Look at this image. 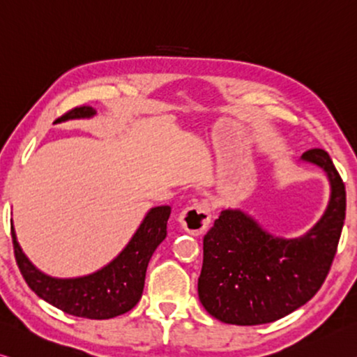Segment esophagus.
Instances as JSON below:
<instances>
[{"label":"esophagus","mask_w":357,"mask_h":357,"mask_svg":"<svg viewBox=\"0 0 357 357\" xmlns=\"http://www.w3.org/2000/svg\"><path fill=\"white\" fill-rule=\"evenodd\" d=\"M178 222L182 225L185 231L199 236L206 231L211 223V206L202 201L191 207H186V209L180 213Z\"/></svg>","instance_id":"esophagus-1"}]
</instances>
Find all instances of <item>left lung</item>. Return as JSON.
Listing matches in <instances>:
<instances>
[{
    "mask_svg": "<svg viewBox=\"0 0 357 357\" xmlns=\"http://www.w3.org/2000/svg\"><path fill=\"white\" fill-rule=\"evenodd\" d=\"M301 161L322 169L331 196L322 217L298 238L268 233L241 209L227 207L204 236L197 295L211 316L234 326L274 322L314 297L331 270L342 234L347 191L324 150Z\"/></svg>",
    "mask_w": 357,
    "mask_h": 357,
    "instance_id": "obj_1",
    "label": "left lung"
}]
</instances>
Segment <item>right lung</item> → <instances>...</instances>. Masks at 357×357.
<instances>
[{
    "mask_svg": "<svg viewBox=\"0 0 357 357\" xmlns=\"http://www.w3.org/2000/svg\"><path fill=\"white\" fill-rule=\"evenodd\" d=\"M96 114L92 107H79L56 123L89 119ZM169 215V206L151 207L126 248L112 261L100 270L78 278H54L38 270L17 243L13 223L15 260L29 287L49 305L86 319H112L132 310L142 298L148 261L166 239Z\"/></svg>",
    "mask_w": 357,
    "mask_h": 357,
    "instance_id": "right-lung-1",
    "label": "right lung"
}]
</instances>
